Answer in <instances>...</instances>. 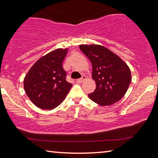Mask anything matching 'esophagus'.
I'll return each instance as SVG.
<instances>
[{
    "label": "esophagus",
    "instance_id": "esophagus-1",
    "mask_svg": "<svg viewBox=\"0 0 158 158\" xmlns=\"http://www.w3.org/2000/svg\"><path fill=\"white\" fill-rule=\"evenodd\" d=\"M85 80V77L83 76L81 79H79L77 80V83H78V84H81V83L84 82Z\"/></svg>",
    "mask_w": 158,
    "mask_h": 158
}]
</instances>
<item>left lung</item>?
<instances>
[{"label": "left lung", "mask_w": 158, "mask_h": 158, "mask_svg": "<svg viewBox=\"0 0 158 158\" xmlns=\"http://www.w3.org/2000/svg\"><path fill=\"white\" fill-rule=\"evenodd\" d=\"M79 48L92 64L95 91L89 98L100 106H109L123 97L132 80L128 65L118 56L98 44H81Z\"/></svg>", "instance_id": "obj_1"}]
</instances>
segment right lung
<instances>
[{"instance_id": "1", "label": "right lung", "mask_w": 158, "mask_h": 158, "mask_svg": "<svg viewBox=\"0 0 158 158\" xmlns=\"http://www.w3.org/2000/svg\"><path fill=\"white\" fill-rule=\"evenodd\" d=\"M68 48L56 49L37 60L23 79L25 92L38 108L52 110L65 100L73 84L66 81L63 62Z\"/></svg>"}]
</instances>
